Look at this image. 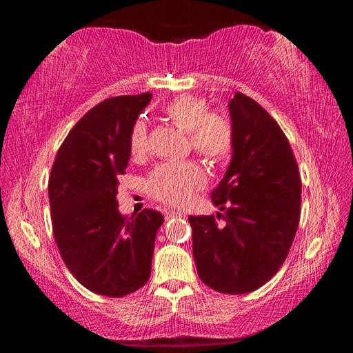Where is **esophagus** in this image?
<instances>
[{
    "label": "esophagus",
    "mask_w": 353,
    "mask_h": 353,
    "mask_svg": "<svg viewBox=\"0 0 353 353\" xmlns=\"http://www.w3.org/2000/svg\"><path fill=\"white\" fill-rule=\"evenodd\" d=\"M177 216H183V213L176 212V210H166V212H165V218H166V219L177 218Z\"/></svg>",
    "instance_id": "1"
}]
</instances>
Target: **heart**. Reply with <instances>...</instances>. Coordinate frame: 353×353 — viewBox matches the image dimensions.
I'll list each match as a JSON object with an SVG mask.
<instances>
[{
    "label": "heart",
    "mask_w": 353,
    "mask_h": 353,
    "mask_svg": "<svg viewBox=\"0 0 353 353\" xmlns=\"http://www.w3.org/2000/svg\"><path fill=\"white\" fill-rule=\"evenodd\" d=\"M163 115L188 132L190 146L210 163H223L234 149V124L224 113L208 110L202 98L182 94L163 107ZM148 151V128L137 119L129 132V152L139 159ZM204 170L194 162L163 163L148 177L146 187L155 199L171 205H187L205 187Z\"/></svg>",
    "instance_id": "1"
}]
</instances>
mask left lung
I'll list each match as a JSON object with an SVG mask.
<instances>
[{"instance_id":"left-lung-1","label":"left lung","mask_w":353,"mask_h":353,"mask_svg":"<svg viewBox=\"0 0 353 353\" xmlns=\"http://www.w3.org/2000/svg\"><path fill=\"white\" fill-rule=\"evenodd\" d=\"M234 155L212 202L224 214L190 216L199 279L223 294H246L274 277L301 219L302 181L276 119L240 92L229 103Z\"/></svg>"}]
</instances>
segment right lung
Masks as SVG:
<instances>
[{
    "label": "right lung",
    "instance_id": "obj_1",
    "mask_svg": "<svg viewBox=\"0 0 353 353\" xmlns=\"http://www.w3.org/2000/svg\"><path fill=\"white\" fill-rule=\"evenodd\" d=\"M151 98L149 92L124 94L94 105L70 130L51 168L48 194L59 252L77 282L101 296H128L151 276L162 213L145 208L124 218L117 201L130 128Z\"/></svg>",
    "mask_w": 353,
    "mask_h": 353
}]
</instances>
